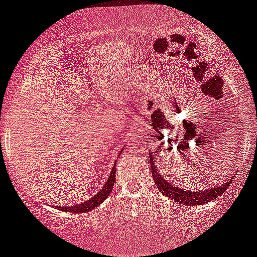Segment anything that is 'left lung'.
<instances>
[{"instance_id":"8db88e82","label":"left lung","mask_w":257,"mask_h":257,"mask_svg":"<svg viewBox=\"0 0 257 257\" xmlns=\"http://www.w3.org/2000/svg\"><path fill=\"white\" fill-rule=\"evenodd\" d=\"M149 159H150V165H151V171H152V178H154L155 184L161 193L163 195H166L168 199L174 200L176 202H179L182 205H187V206H195V205H202L210 202L211 200L216 199V197L221 196L222 194L227 190L228 185L232 183V179L228 180L224 184L218 185L216 188L207 189V190H201V191H190L187 189H182L179 187H174L172 185L167 179L163 178L162 176L157 172L156 162L155 156L149 152Z\"/></svg>"}]
</instances>
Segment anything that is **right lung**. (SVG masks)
I'll use <instances>...</instances> for the list:
<instances>
[{
  "label": "right lung",
  "mask_w": 257,
  "mask_h": 257,
  "mask_svg": "<svg viewBox=\"0 0 257 257\" xmlns=\"http://www.w3.org/2000/svg\"><path fill=\"white\" fill-rule=\"evenodd\" d=\"M114 179H115V168L113 166V168H112L111 174H109L108 179H107L105 185H103L102 189L98 191L96 195H94L91 197V199L87 200V201L81 202V204L73 205V206H64V207L56 206V208H58V210H61V211H66V212H74V213L89 212V211L96 208L98 205L101 204V202L105 201L107 196H109L112 189H113V187H114Z\"/></svg>",
  "instance_id": "obj_1"
}]
</instances>
